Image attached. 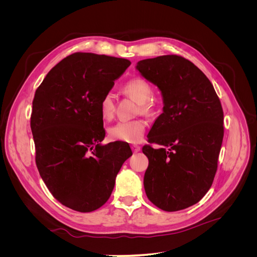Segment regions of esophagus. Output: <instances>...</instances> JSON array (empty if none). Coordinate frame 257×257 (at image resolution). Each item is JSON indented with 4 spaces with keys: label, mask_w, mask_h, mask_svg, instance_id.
Returning a JSON list of instances; mask_svg holds the SVG:
<instances>
[{
    "label": "esophagus",
    "mask_w": 257,
    "mask_h": 257,
    "mask_svg": "<svg viewBox=\"0 0 257 257\" xmlns=\"http://www.w3.org/2000/svg\"><path fill=\"white\" fill-rule=\"evenodd\" d=\"M132 150H133V152H139L141 151V146H138V145H132Z\"/></svg>",
    "instance_id": "esophagus-1"
}]
</instances>
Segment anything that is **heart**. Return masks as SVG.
<instances>
[{"mask_svg": "<svg viewBox=\"0 0 257 257\" xmlns=\"http://www.w3.org/2000/svg\"><path fill=\"white\" fill-rule=\"evenodd\" d=\"M124 91L133 97L141 106V110L148 113L151 110V103L148 102L152 97V88L143 78H133L124 85ZM99 110L102 118L109 121L114 113V96L108 92L103 96L99 103ZM146 131V122L144 120L121 121L108 128V135L112 141L135 144L142 141Z\"/></svg>", "mask_w": 257, "mask_h": 257, "instance_id": "1", "label": "heart"}]
</instances>
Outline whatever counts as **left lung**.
<instances>
[{"mask_svg":"<svg viewBox=\"0 0 257 257\" xmlns=\"http://www.w3.org/2000/svg\"><path fill=\"white\" fill-rule=\"evenodd\" d=\"M136 69L159 88L164 105L148 134L161 148H143L149 160L145 191L160 209L178 211L211 188L224 136L222 105L206 75L182 57L142 60Z\"/></svg>","mask_w":257,"mask_h":257,"instance_id":"1","label":"left lung"}]
</instances>
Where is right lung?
Masks as SVG:
<instances>
[{
    "label": "right lung",
    "mask_w": 257,
    "mask_h": 257,
    "mask_svg": "<svg viewBox=\"0 0 257 257\" xmlns=\"http://www.w3.org/2000/svg\"><path fill=\"white\" fill-rule=\"evenodd\" d=\"M130 65L126 59L77 52L52 67L35 92L31 130L37 169L53 197L76 211L102 207L133 154L126 144L102 145L99 110Z\"/></svg>",
    "instance_id": "obj_1"
}]
</instances>
